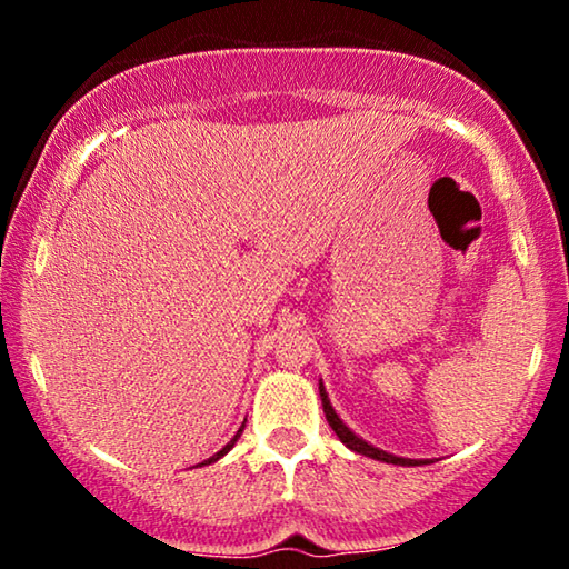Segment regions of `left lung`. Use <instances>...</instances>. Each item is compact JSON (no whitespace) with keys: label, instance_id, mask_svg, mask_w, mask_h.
I'll return each mask as SVG.
<instances>
[{"label":"left lung","instance_id":"obj_1","mask_svg":"<svg viewBox=\"0 0 569 569\" xmlns=\"http://www.w3.org/2000/svg\"><path fill=\"white\" fill-rule=\"evenodd\" d=\"M319 391H321V403H323V413L326 419H329L331 429L336 431V437H339L346 447H349L351 451H356V455H363V457H371L377 461H387V465H401V467H419V465H427L423 459H403V457H393L389 455V451L383 449H377L373 445H369V441H363L361 437H356L353 431L346 427V423L339 419V413L333 411L331 401H329V393H326L323 383H319Z\"/></svg>","mask_w":569,"mask_h":569}]
</instances>
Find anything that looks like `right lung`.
I'll use <instances>...</instances> for the list:
<instances>
[{
	"label": "right lung",
	"instance_id": "right-lung-1",
	"mask_svg": "<svg viewBox=\"0 0 569 569\" xmlns=\"http://www.w3.org/2000/svg\"><path fill=\"white\" fill-rule=\"evenodd\" d=\"M243 427H246V423H243ZM243 427H240V429H238V435H236L233 439H230V441H228V445H226L223 449H220V451H218V455H213V457H210V459H206V461H200V465H213V461H218L220 457H226V455H228V451H230V449H233V445H236V441H238V437H240V435H243ZM200 465H198V467H200Z\"/></svg>",
	"mask_w": 569,
	"mask_h": 569
}]
</instances>
